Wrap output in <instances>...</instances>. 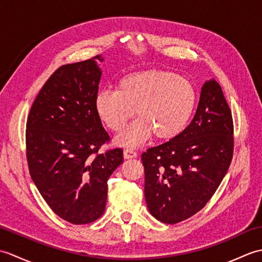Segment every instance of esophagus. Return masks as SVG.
<instances>
[{"mask_svg": "<svg viewBox=\"0 0 262 262\" xmlns=\"http://www.w3.org/2000/svg\"><path fill=\"white\" fill-rule=\"evenodd\" d=\"M124 157L126 159H133V158H136L137 157V153H136V151H135L134 148L127 147V148H125V151H124Z\"/></svg>", "mask_w": 262, "mask_h": 262, "instance_id": "esophagus-1", "label": "esophagus"}]
</instances>
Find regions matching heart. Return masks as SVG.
<instances>
[{
    "mask_svg": "<svg viewBox=\"0 0 262 262\" xmlns=\"http://www.w3.org/2000/svg\"><path fill=\"white\" fill-rule=\"evenodd\" d=\"M192 83L168 71L148 70L125 75L117 90H102L96 97V111L110 130L121 132L134 110L137 118L117 138L122 146H136L154 134L171 140L185 130L196 107Z\"/></svg>",
    "mask_w": 262,
    "mask_h": 262,
    "instance_id": "1",
    "label": "heart"
}]
</instances>
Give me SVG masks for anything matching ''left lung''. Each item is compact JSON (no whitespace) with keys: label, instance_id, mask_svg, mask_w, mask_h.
Here are the masks:
<instances>
[{"label":"left lung","instance_id":"left-lung-1","mask_svg":"<svg viewBox=\"0 0 262 262\" xmlns=\"http://www.w3.org/2000/svg\"><path fill=\"white\" fill-rule=\"evenodd\" d=\"M233 134L232 113L221 85L206 82L185 130L142 154L145 200L155 219L177 224L205 207L230 168Z\"/></svg>","mask_w":262,"mask_h":262}]
</instances>
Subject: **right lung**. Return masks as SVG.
I'll use <instances>...</instances> for the list:
<instances>
[{"mask_svg": "<svg viewBox=\"0 0 262 262\" xmlns=\"http://www.w3.org/2000/svg\"><path fill=\"white\" fill-rule=\"evenodd\" d=\"M99 55L63 65L49 76L27 119L26 155L32 181L47 205L72 224L101 217L107 181L124 161L120 147L99 152L110 136L96 111Z\"/></svg>", "mask_w": 262, "mask_h": 262, "instance_id": "1", "label": "right lung"}]
</instances>
